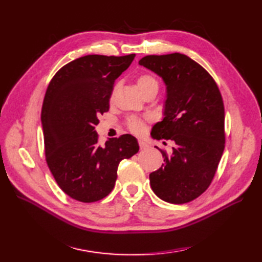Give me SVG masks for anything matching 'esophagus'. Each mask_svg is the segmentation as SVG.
Returning a JSON list of instances; mask_svg holds the SVG:
<instances>
[{
  "label": "esophagus",
  "instance_id": "esophagus-1",
  "mask_svg": "<svg viewBox=\"0 0 262 262\" xmlns=\"http://www.w3.org/2000/svg\"><path fill=\"white\" fill-rule=\"evenodd\" d=\"M138 144H140V147L141 148H146V147H148V144L144 141V140H140L138 141Z\"/></svg>",
  "mask_w": 262,
  "mask_h": 262
}]
</instances>
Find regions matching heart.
<instances>
[{
    "label": "heart",
    "mask_w": 262,
    "mask_h": 262,
    "mask_svg": "<svg viewBox=\"0 0 262 262\" xmlns=\"http://www.w3.org/2000/svg\"><path fill=\"white\" fill-rule=\"evenodd\" d=\"M137 84H138V88H140L141 90H143V89H146L148 86H158V82L153 76L148 74H144L138 77ZM127 126L132 132L134 133H140L143 129V122L140 118H137V117H130V118H128Z\"/></svg>",
    "instance_id": "1"
}]
</instances>
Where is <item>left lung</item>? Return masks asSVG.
Listing matches in <instances>:
<instances>
[{
	"instance_id": "left-lung-1",
	"label": "left lung",
	"mask_w": 262,
	"mask_h": 262,
	"mask_svg": "<svg viewBox=\"0 0 262 262\" xmlns=\"http://www.w3.org/2000/svg\"><path fill=\"white\" fill-rule=\"evenodd\" d=\"M138 64L162 77L164 118L152 128L155 140L176 143L164 164L149 174L152 190L170 204H186L210 185L224 151V104L203 66L180 53L148 55Z\"/></svg>"
}]
</instances>
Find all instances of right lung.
<instances>
[{"instance_id":"add662e5","label":"right lung","mask_w":262,"mask_h":262,"mask_svg":"<svg viewBox=\"0 0 262 262\" xmlns=\"http://www.w3.org/2000/svg\"><path fill=\"white\" fill-rule=\"evenodd\" d=\"M134 57L86 55L64 65L47 88L41 109L46 161L59 188L79 202L108 196L120 161L140 149L129 134L99 145L94 129L109 110L116 79Z\"/></svg>"}]
</instances>
